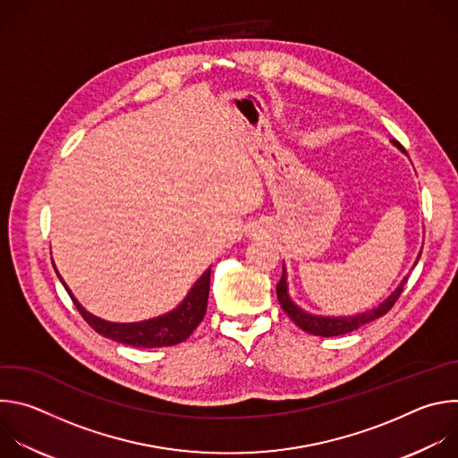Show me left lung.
Segmentation results:
<instances>
[{
  "label": "left lung",
  "instance_id": "8db88e82",
  "mask_svg": "<svg viewBox=\"0 0 458 458\" xmlns=\"http://www.w3.org/2000/svg\"><path fill=\"white\" fill-rule=\"evenodd\" d=\"M397 147H401L397 141H395ZM403 148V147H401ZM420 257V255H419ZM408 283V277L403 281V284L391 293L378 308L375 310H369L362 315H355V317H339V318H330V317H315V315H310V313H304L299 306H295L292 302V299L288 297V290H286V274H284V268H283V276H281V281L277 283V299H279V304L281 308L286 311V315L299 326L301 330L308 332L310 335H318V337H337V335H344V334H350V332H355L359 328H362L364 324H369L373 320H377L378 317L386 315L391 308L395 306V302L399 301L403 290H404V284Z\"/></svg>",
  "mask_w": 458,
  "mask_h": 458
}]
</instances>
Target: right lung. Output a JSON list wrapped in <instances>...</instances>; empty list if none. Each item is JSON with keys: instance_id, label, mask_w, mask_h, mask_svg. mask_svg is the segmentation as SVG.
Listing matches in <instances>:
<instances>
[{"instance_id": "add662e5", "label": "right lung", "mask_w": 458, "mask_h": 458, "mask_svg": "<svg viewBox=\"0 0 458 458\" xmlns=\"http://www.w3.org/2000/svg\"><path fill=\"white\" fill-rule=\"evenodd\" d=\"M57 277H59V274H57ZM61 283H63V279H61ZM63 286L69 292V295H71L72 302L76 304L78 311L81 313V317L99 335L112 339L115 343L126 344V346H134V348H165V346H175V344L186 341L193 334V330L201 324V320L207 313V304H208L210 270H207L203 274V277L193 284L188 297L174 311H170L163 317L152 318V320H143V322H134V324L106 322V320H101V318L90 315L74 299L69 286L64 283H63Z\"/></svg>"}]
</instances>
